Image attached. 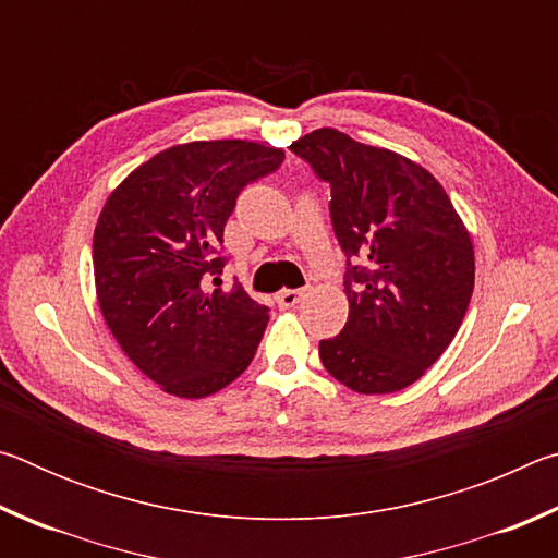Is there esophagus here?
I'll use <instances>...</instances> for the list:
<instances>
[{"label":"esophagus","instance_id":"34e87169","mask_svg":"<svg viewBox=\"0 0 558 558\" xmlns=\"http://www.w3.org/2000/svg\"><path fill=\"white\" fill-rule=\"evenodd\" d=\"M302 300V290H280L276 295V302L280 307H295Z\"/></svg>","mask_w":558,"mask_h":558}]
</instances>
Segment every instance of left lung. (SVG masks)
<instances>
[{
    "mask_svg": "<svg viewBox=\"0 0 558 558\" xmlns=\"http://www.w3.org/2000/svg\"><path fill=\"white\" fill-rule=\"evenodd\" d=\"M332 189L349 317L319 342L325 369L356 393H393L446 352L475 288L472 241L446 189L391 149L323 128L290 145Z\"/></svg>",
    "mask_w": 558,
    "mask_h": 558,
    "instance_id": "left-lung-1",
    "label": "left lung"
}]
</instances>
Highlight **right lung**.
<instances>
[{
    "instance_id": "1",
    "label": "right lung",
    "mask_w": 558,
    "mask_h": 558,
    "mask_svg": "<svg viewBox=\"0 0 558 558\" xmlns=\"http://www.w3.org/2000/svg\"><path fill=\"white\" fill-rule=\"evenodd\" d=\"M282 159V149L245 140L177 145L137 167L102 206L93 233L102 317L130 362L167 393H216L256 354L268 307L241 282L219 288L223 226L243 189Z\"/></svg>"
}]
</instances>
